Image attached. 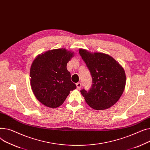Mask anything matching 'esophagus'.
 I'll return each mask as SVG.
<instances>
[{
    "mask_svg": "<svg viewBox=\"0 0 150 150\" xmlns=\"http://www.w3.org/2000/svg\"><path fill=\"white\" fill-rule=\"evenodd\" d=\"M76 86H77V88L79 89L81 88V86H82V83L81 82H78L76 83Z\"/></svg>",
    "mask_w": 150,
    "mask_h": 150,
    "instance_id": "obj_1",
    "label": "esophagus"
}]
</instances>
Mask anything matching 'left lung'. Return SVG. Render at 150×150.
Returning <instances> with one entry per match:
<instances>
[{"label":"left lung","instance_id":"left-lung-1","mask_svg":"<svg viewBox=\"0 0 150 150\" xmlns=\"http://www.w3.org/2000/svg\"><path fill=\"white\" fill-rule=\"evenodd\" d=\"M79 54L90 70L93 84L88 91L81 93L87 104L96 110L110 108L120 99L124 91L126 76L124 68L110 56L85 50Z\"/></svg>","mask_w":150,"mask_h":150}]
</instances>
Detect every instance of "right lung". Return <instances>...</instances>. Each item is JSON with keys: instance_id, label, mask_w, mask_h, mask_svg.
I'll list each match as a JSON object with an SVG mask.
<instances>
[{"instance_id": "obj_1", "label": "right lung", "mask_w": 150, "mask_h": 150, "mask_svg": "<svg viewBox=\"0 0 150 150\" xmlns=\"http://www.w3.org/2000/svg\"><path fill=\"white\" fill-rule=\"evenodd\" d=\"M73 52L65 49L52 50L38 56L31 65L30 83L38 100L54 108L64 103L70 91L76 88L67 68Z\"/></svg>"}]
</instances>
